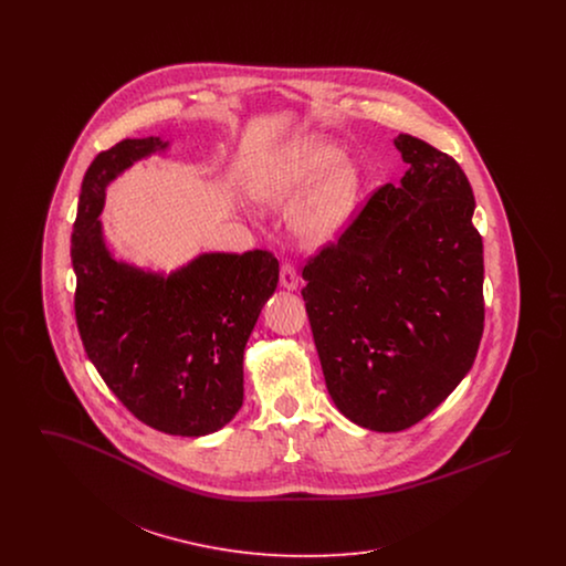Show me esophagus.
Segmentation results:
<instances>
[{
    "mask_svg": "<svg viewBox=\"0 0 566 566\" xmlns=\"http://www.w3.org/2000/svg\"><path fill=\"white\" fill-rule=\"evenodd\" d=\"M280 284L286 289V291H296L298 286V275H296L295 265L293 263H284L280 268Z\"/></svg>",
    "mask_w": 566,
    "mask_h": 566,
    "instance_id": "obj_1",
    "label": "esophagus"
}]
</instances>
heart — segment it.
Wrapping results in <instances>:
<instances>
[{
  "label": "heart",
  "mask_w": 566,
  "mask_h": 566,
  "mask_svg": "<svg viewBox=\"0 0 566 566\" xmlns=\"http://www.w3.org/2000/svg\"><path fill=\"white\" fill-rule=\"evenodd\" d=\"M307 191L311 195L293 218L296 238L307 245L333 242L356 208L360 174L335 142L321 135L289 142L254 182V195L268 206H295Z\"/></svg>",
  "instance_id": "1"
}]
</instances>
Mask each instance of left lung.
Returning a JSON list of instances; mask_svg holds the SVG:
<instances>
[{"label":"left lung","mask_w":566,"mask_h":566,"mask_svg":"<svg viewBox=\"0 0 566 566\" xmlns=\"http://www.w3.org/2000/svg\"><path fill=\"white\" fill-rule=\"evenodd\" d=\"M399 182L374 192L303 268L301 291L337 409L369 431L413 427L473 367L484 333V243L452 157L401 134Z\"/></svg>","instance_id":"obj_1"}]
</instances>
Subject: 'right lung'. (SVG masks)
Here are the masks:
<instances>
[{
	"label": "right lung",
	"instance_id": "1",
	"mask_svg": "<svg viewBox=\"0 0 566 566\" xmlns=\"http://www.w3.org/2000/svg\"><path fill=\"white\" fill-rule=\"evenodd\" d=\"M169 148L123 139L84 174L72 233L76 323L86 356L144 424L180 437L220 431L243 403V348L280 265L268 250L203 252L169 275L116 261L99 214L125 169Z\"/></svg>",
	"mask_w": 566,
	"mask_h": 566
}]
</instances>
